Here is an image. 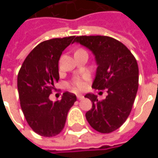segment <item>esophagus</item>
Here are the masks:
<instances>
[{
    "instance_id": "1",
    "label": "esophagus",
    "mask_w": 158,
    "mask_h": 158,
    "mask_svg": "<svg viewBox=\"0 0 158 158\" xmlns=\"http://www.w3.org/2000/svg\"><path fill=\"white\" fill-rule=\"evenodd\" d=\"M77 98L79 100H82L84 99V96H83V95H78V96H77Z\"/></svg>"
}]
</instances>
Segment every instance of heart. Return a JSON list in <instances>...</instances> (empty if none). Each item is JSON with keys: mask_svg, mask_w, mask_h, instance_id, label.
Listing matches in <instances>:
<instances>
[{"mask_svg": "<svg viewBox=\"0 0 158 158\" xmlns=\"http://www.w3.org/2000/svg\"><path fill=\"white\" fill-rule=\"evenodd\" d=\"M78 51H84V50H82V49H79V50H77L76 52H78ZM85 78L86 76H85L83 79L82 78H76V79H73L72 81V83H71V86L73 87L74 89H82V88H84L85 85V83L84 81V79H85Z\"/></svg>", "mask_w": 158, "mask_h": 158, "instance_id": "obj_1", "label": "heart"}]
</instances>
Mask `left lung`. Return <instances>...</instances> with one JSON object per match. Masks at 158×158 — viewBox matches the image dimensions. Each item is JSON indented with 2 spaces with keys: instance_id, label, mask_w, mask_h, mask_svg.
<instances>
[{
  "instance_id": "obj_1",
  "label": "left lung",
  "mask_w": 158,
  "mask_h": 158,
  "mask_svg": "<svg viewBox=\"0 0 158 158\" xmlns=\"http://www.w3.org/2000/svg\"><path fill=\"white\" fill-rule=\"evenodd\" d=\"M73 42L90 50L97 69L92 87L107 89L106 99L99 101L94 94H86L92 108L85 114L89 125L103 134L121 127L132 110L139 86L136 59L123 43L109 36H77Z\"/></svg>"
}]
</instances>
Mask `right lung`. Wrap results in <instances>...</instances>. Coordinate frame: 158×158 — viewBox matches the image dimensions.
<instances>
[{
    "mask_svg": "<svg viewBox=\"0 0 158 158\" xmlns=\"http://www.w3.org/2000/svg\"><path fill=\"white\" fill-rule=\"evenodd\" d=\"M75 36L55 38L40 43L23 63L18 74L20 105L26 121L38 135L52 137L65 125L67 115L76 96L63 93L61 101L53 102L49 96L59 79L58 62L62 52Z\"/></svg>",
    "mask_w": 158,
    "mask_h": 158,
    "instance_id": "1",
    "label": "right lung"
}]
</instances>
